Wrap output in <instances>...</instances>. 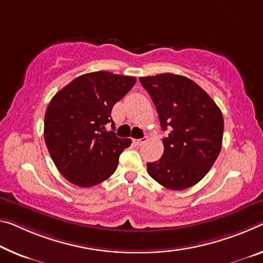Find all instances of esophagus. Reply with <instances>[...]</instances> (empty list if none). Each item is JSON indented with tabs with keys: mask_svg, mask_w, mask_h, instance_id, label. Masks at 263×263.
I'll return each instance as SVG.
<instances>
[{
	"mask_svg": "<svg viewBox=\"0 0 263 263\" xmlns=\"http://www.w3.org/2000/svg\"><path fill=\"white\" fill-rule=\"evenodd\" d=\"M132 140H133V144L137 145V146H140V145L146 143L147 138H146V137H144V138H141V139H132Z\"/></svg>",
	"mask_w": 263,
	"mask_h": 263,
	"instance_id": "obj_1",
	"label": "esophagus"
}]
</instances>
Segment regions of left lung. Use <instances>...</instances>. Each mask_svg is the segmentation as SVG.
<instances>
[{"label": "left lung", "mask_w": 263, "mask_h": 263, "mask_svg": "<svg viewBox=\"0 0 263 263\" xmlns=\"http://www.w3.org/2000/svg\"><path fill=\"white\" fill-rule=\"evenodd\" d=\"M151 96L161 128L164 153L147 162V172L168 190H185L199 182L218 158L223 117L215 102L197 83L174 73L139 78Z\"/></svg>", "instance_id": "8db88e82"}]
</instances>
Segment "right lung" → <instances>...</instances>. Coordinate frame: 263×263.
<instances>
[{
	"instance_id": "obj_1",
	"label": "right lung",
	"mask_w": 263,
	"mask_h": 263,
	"mask_svg": "<svg viewBox=\"0 0 263 263\" xmlns=\"http://www.w3.org/2000/svg\"><path fill=\"white\" fill-rule=\"evenodd\" d=\"M135 83V77L96 71L74 78L53 96L45 111L44 140L66 180L92 187L115 173L131 139L116 136L111 111ZM110 122L112 131L107 132Z\"/></svg>"
}]
</instances>
